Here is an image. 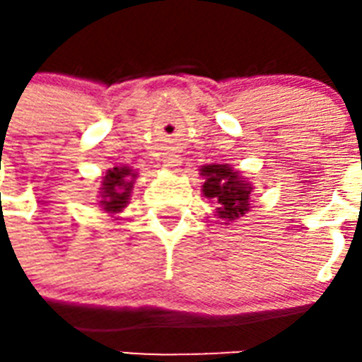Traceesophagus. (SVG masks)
Segmentation results:
<instances>
[{
  "label": "esophagus",
  "mask_w": 362,
  "mask_h": 362,
  "mask_svg": "<svg viewBox=\"0 0 362 362\" xmlns=\"http://www.w3.org/2000/svg\"><path fill=\"white\" fill-rule=\"evenodd\" d=\"M163 163H165V166H166V168H168V170H174L176 166L180 165V160H178V157H166L165 160H163Z\"/></svg>",
  "instance_id": "esophagus-1"
}]
</instances>
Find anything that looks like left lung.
Here are the masks:
<instances>
[{
    "instance_id": "left-lung-1",
    "label": "left lung",
    "mask_w": 362,
    "mask_h": 362,
    "mask_svg": "<svg viewBox=\"0 0 362 362\" xmlns=\"http://www.w3.org/2000/svg\"><path fill=\"white\" fill-rule=\"evenodd\" d=\"M202 176H205L204 192L205 197L217 202V215L219 219L235 221L243 217L250 209L252 184L240 178V174L233 173L228 165H205L202 168Z\"/></svg>"
}]
</instances>
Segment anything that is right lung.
I'll use <instances>...</instances> for the list:
<instances>
[{
    "label": "right lung",
    "mask_w": 362,
    "mask_h": 362,
    "mask_svg": "<svg viewBox=\"0 0 362 362\" xmlns=\"http://www.w3.org/2000/svg\"><path fill=\"white\" fill-rule=\"evenodd\" d=\"M137 174L129 166H114L106 173L100 186V205L106 213H119L129 202L134 188V178Z\"/></svg>",
    "instance_id": "add662e5"
}]
</instances>
